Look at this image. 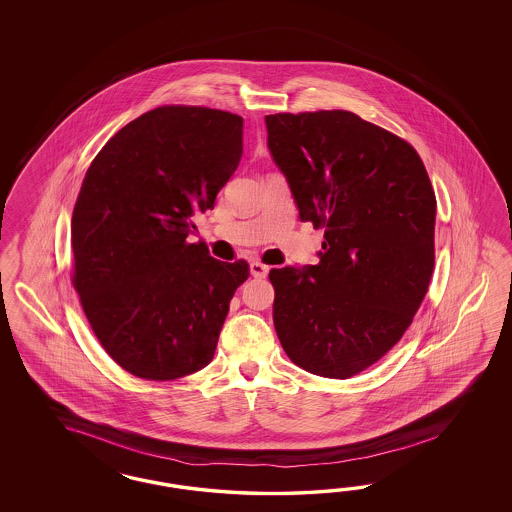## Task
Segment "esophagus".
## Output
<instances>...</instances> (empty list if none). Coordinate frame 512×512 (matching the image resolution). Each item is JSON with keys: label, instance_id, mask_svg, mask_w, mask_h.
Returning <instances> with one entry per match:
<instances>
[{"label": "esophagus", "instance_id": "34e87169", "mask_svg": "<svg viewBox=\"0 0 512 512\" xmlns=\"http://www.w3.org/2000/svg\"><path fill=\"white\" fill-rule=\"evenodd\" d=\"M249 270H251L253 278H266L270 268L266 264L259 263V261H253V263L249 264Z\"/></svg>", "mask_w": 512, "mask_h": 512}]
</instances>
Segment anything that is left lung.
<instances>
[{
    "mask_svg": "<svg viewBox=\"0 0 512 512\" xmlns=\"http://www.w3.org/2000/svg\"><path fill=\"white\" fill-rule=\"evenodd\" d=\"M268 148L319 264L270 270L274 326L306 372L349 379L400 341L434 272L435 193L417 150L347 110L270 114Z\"/></svg>",
    "mask_w": 512,
    "mask_h": 512,
    "instance_id": "left-lung-1",
    "label": "left lung"
}]
</instances>
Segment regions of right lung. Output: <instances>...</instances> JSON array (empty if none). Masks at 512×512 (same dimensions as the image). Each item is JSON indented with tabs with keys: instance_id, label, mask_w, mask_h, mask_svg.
Masks as SVG:
<instances>
[{
	"instance_id": "obj_1",
	"label": "right lung",
	"mask_w": 512,
	"mask_h": 512,
	"mask_svg": "<svg viewBox=\"0 0 512 512\" xmlns=\"http://www.w3.org/2000/svg\"><path fill=\"white\" fill-rule=\"evenodd\" d=\"M244 120L167 105L95 155L71 219L73 285L93 334L125 372L172 381L208 366L246 261L189 244L242 157Z\"/></svg>"
}]
</instances>
